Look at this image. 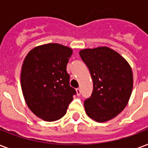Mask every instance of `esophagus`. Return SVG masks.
I'll return each mask as SVG.
<instances>
[{
	"label": "esophagus",
	"mask_w": 148,
	"mask_h": 148,
	"mask_svg": "<svg viewBox=\"0 0 148 148\" xmlns=\"http://www.w3.org/2000/svg\"><path fill=\"white\" fill-rule=\"evenodd\" d=\"M76 92H77V95L80 96V95H81V89H80V88H77Z\"/></svg>",
	"instance_id": "esophagus-1"
}]
</instances>
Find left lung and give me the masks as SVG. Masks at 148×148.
Masks as SVG:
<instances>
[{"mask_svg":"<svg viewBox=\"0 0 148 148\" xmlns=\"http://www.w3.org/2000/svg\"><path fill=\"white\" fill-rule=\"evenodd\" d=\"M79 54L90 71L93 92L84 101L87 114L106 122L119 114L128 103L133 89V73L128 62L108 47L87 48Z\"/></svg>","mask_w":148,"mask_h":148,"instance_id":"1","label":"left lung"}]
</instances>
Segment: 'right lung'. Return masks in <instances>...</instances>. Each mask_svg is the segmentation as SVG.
I'll list each match as a JSON object with an SVG mask.
<instances>
[{
  "label": "right lung",
  "mask_w": 148,
  "mask_h": 148,
  "mask_svg": "<svg viewBox=\"0 0 148 148\" xmlns=\"http://www.w3.org/2000/svg\"><path fill=\"white\" fill-rule=\"evenodd\" d=\"M73 51L51 43L29 51L21 67V85L29 109L45 121H55L67 113L76 90L70 86L67 64Z\"/></svg>",
  "instance_id": "add662e5"
}]
</instances>
